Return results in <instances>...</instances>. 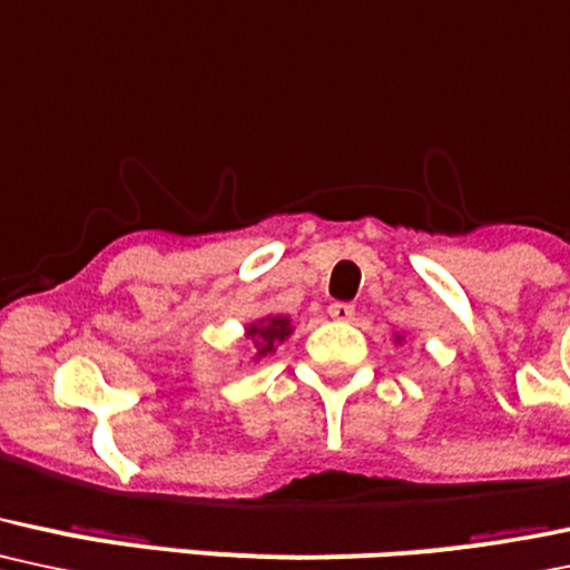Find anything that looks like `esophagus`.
Listing matches in <instances>:
<instances>
[{
    "label": "esophagus",
    "instance_id": "esophagus-1",
    "mask_svg": "<svg viewBox=\"0 0 570 570\" xmlns=\"http://www.w3.org/2000/svg\"><path fill=\"white\" fill-rule=\"evenodd\" d=\"M327 314H331L333 320H338V323H350V320H354V306L344 304V301H336V304L327 306Z\"/></svg>",
    "mask_w": 570,
    "mask_h": 570
}]
</instances>
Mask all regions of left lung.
Returning <instances> with one entry per match:
<instances>
[{"label":"left lung","instance_id":"left-lung-1","mask_svg":"<svg viewBox=\"0 0 570 570\" xmlns=\"http://www.w3.org/2000/svg\"><path fill=\"white\" fill-rule=\"evenodd\" d=\"M405 336H394V344H403Z\"/></svg>","mask_w":570,"mask_h":570}]
</instances>
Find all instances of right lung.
Masks as SVG:
<instances>
[{"instance_id": "right-lung-1", "label": "right lung", "mask_w": 570, "mask_h": 570, "mask_svg": "<svg viewBox=\"0 0 570 570\" xmlns=\"http://www.w3.org/2000/svg\"><path fill=\"white\" fill-rule=\"evenodd\" d=\"M291 333H293L291 317H283V314H269V317H261L256 323L247 325L245 336L253 341V346H256V357L253 360H261L266 357V354H272L287 336H291Z\"/></svg>"}]
</instances>
